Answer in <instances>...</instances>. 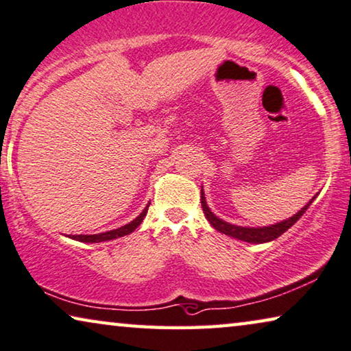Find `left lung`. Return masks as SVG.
<instances>
[{
	"mask_svg": "<svg viewBox=\"0 0 351 351\" xmlns=\"http://www.w3.org/2000/svg\"><path fill=\"white\" fill-rule=\"evenodd\" d=\"M315 197H313L304 208H301L300 211L295 214V216H291L290 219H285V221H282V222H277V223H274V226H269V227H239V226H232V223L222 221V219L214 216V214L211 213V209L208 208L203 189H202V208L208 219V222L211 223V226L216 228L217 232L227 234V237L237 238V239H239V241L261 244V243L273 241V239L279 238L282 233H285L291 226H295V223L298 222V219H300L302 214L307 211V208L312 205V202L315 200Z\"/></svg>",
	"mask_w": 351,
	"mask_h": 351,
	"instance_id": "left-lung-1",
	"label": "left lung"
}]
</instances>
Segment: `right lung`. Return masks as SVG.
Masks as SVG:
<instances>
[{
	"label": "right lung",
	"mask_w": 351,
	"mask_h": 351,
	"mask_svg": "<svg viewBox=\"0 0 351 351\" xmlns=\"http://www.w3.org/2000/svg\"><path fill=\"white\" fill-rule=\"evenodd\" d=\"M148 206H149V203L146 205L143 211L140 213L138 217H135L132 222L125 223V226L119 227L117 230H110V232H104V233H97V234H72L71 238L75 239V241H82V243H102V241H112V239L125 237V234L132 233L134 230L143 222L146 213H148Z\"/></svg>",
	"instance_id": "1"
}]
</instances>
